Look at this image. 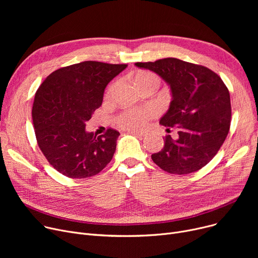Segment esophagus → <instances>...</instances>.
Listing matches in <instances>:
<instances>
[{"label": "esophagus", "instance_id": "obj_1", "mask_svg": "<svg viewBox=\"0 0 258 258\" xmlns=\"http://www.w3.org/2000/svg\"><path fill=\"white\" fill-rule=\"evenodd\" d=\"M127 132L128 133H132V134H135V135H137V136H140V137H144V136H146V132H144V131H138V130H127Z\"/></svg>", "mask_w": 258, "mask_h": 258}]
</instances>
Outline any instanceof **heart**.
Segmentation results:
<instances>
[{"label": "heart", "mask_w": 258, "mask_h": 258, "mask_svg": "<svg viewBox=\"0 0 258 258\" xmlns=\"http://www.w3.org/2000/svg\"><path fill=\"white\" fill-rule=\"evenodd\" d=\"M136 83L140 89L147 86L159 84L158 76L150 71H141L136 75ZM116 87V83H113L106 91V96H110ZM156 115L154 108H142V110H127L121 113L117 118V124L124 128H137L145 124L148 119Z\"/></svg>", "instance_id": "heart-1"}]
</instances>
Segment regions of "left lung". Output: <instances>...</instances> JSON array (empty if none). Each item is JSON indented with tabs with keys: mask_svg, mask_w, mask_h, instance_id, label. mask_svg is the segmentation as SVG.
Here are the masks:
<instances>
[{
	"mask_svg": "<svg viewBox=\"0 0 258 258\" xmlns=\"http://www.w3.org/2000/svg\"><path fill=\"white\" fill-rule=\"evenodd\" d=\"M135 64L160 75L172 94L160 123L177 128L178 138L165 136L163 148L152 155L153 161L173 174L204 167L218 154L230 130L231 102L222 78L207 67L173 57Z\"/></svg>",
	"mask_w": 258,
	"mask_h": 258,
	"instance_id": "obj_1",
	"label": "left lung"
}]
</instances>
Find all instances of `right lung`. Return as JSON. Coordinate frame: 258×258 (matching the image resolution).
I'll list each match as a JSON object with an SVG mask.
<instances>
[{"label":"right lung","mask_w":258,"mask_h":258,"mask_svg":"<svg viewBox=\"0 0 258 258\" xmlns=\"http://www.w3.org/2000/svg\"><path fill=\"white\" fill-rule=\"evenodd\" d=\"M127 64L83 61L52 72L35 93L32 121L38 147L49 164L72 179L99 173L110 163L120 133L100 136L86 132V122L102 104L110 81Z\"/></svg>","instance_id":"obj_1"}]
</instances>
